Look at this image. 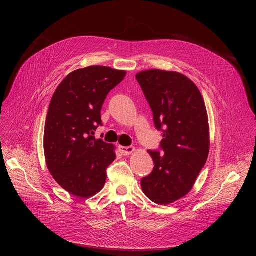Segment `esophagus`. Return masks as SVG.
Listing matches in <instances>:
<instances>
[{
  "mask_svg": "<svg viewBox=\"0 0 256 256\" xmlns=\"http://www.w3.org/2000/svg\"><path fill=\"white\" fill-rule=\"evenodd\" d=\"M119 150H120V152L124 156H130V154H132V152H135V147H132V146H128V147H126V146H121V145H119Z\"/></svg>",
  "mask_w": 256,
  "mask_h": 256,
  "instance_id": "34e87169",
  "label": "esophagus"
}]
</instances>
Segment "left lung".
Instances as JSON below:
<instances>
[{
  "mask_svg": "<svg viewBox=\"0 0 256 256\" xmlns=\"http://www.w3.org/2000/svg\"><path fill=\"white\" fill-rule=\"evenodd\" d=\"M136 78L156 130L163 132L165 152L148 150L154 167L141 180L142 191L156 204H170L192 190L206 163L210 141L204 100L192 80L176 72L150 70Z\"/></svg>",
  "mask_w": 256,
  "mask_h": 256,
  "instance_id": "8db88e82",
  "label": "left lung"
}]
</instances>
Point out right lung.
I'll return each mask as SVG.
<instances>
[{"mask_svg": "<svg viewBox=\"0 0 256 256\" xmlns=\"http://www.w3.org/2000/svg\"><path fill=\"white\" fill-rule=\"evenodd\" d=\"M126 72L88 66L67 76L52 98L44 126L48 169L70 194L89 198L106 184V169L116 158L115 146L96 139L102 104Z\"/></svg>", "mask_w": 256, "mask_h": 256, "instance_id": "right-lung-1", "label": "right lung"}]
</instances>
